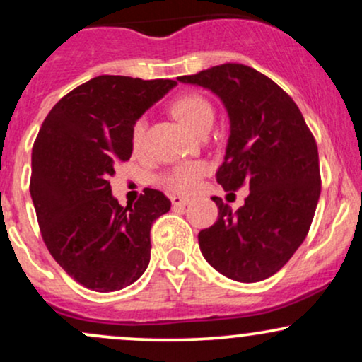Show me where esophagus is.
Masks as SVG:
<instances>
[{"mask_svg":"<svg viewBox=\"0 0 362 362\" xmlns=\"http://www.w3.org/2000/svg\"><path fill=\"white\" fill-rule=\"evenodd\" d=\"M189 204H190V201L187 197H180V195H172V206L173 207H185Z\"/></svg>","mask_w":362,"mask_h":362,"instance_id":"34e87169","label":"esophagus"}]
</instances>
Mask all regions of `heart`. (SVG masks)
Segmentation results:
<instances>
[{"instance_id": "obj_1", "label": "heart", "mask_w": 362, "mask_h": 362, "mask_svg": "<svg viewBox=\"0 0 362 362\" xmlns=\"http://www.w3.org/2000/svg\"><path fill=\"white\" fill-rule=\"evenodd\" d=\"M173 114L187 129L197 134L202 127L209 126L213 122V107L204 97L195 93L182 95L172 103ZM144 134H146V120H136L132 127V146L139 149L144 143ZM206 165L201 161H192V163L178 165L173 170H170L163 177V184L173 192L189 194L195 190L199 184V178L204 175Z\"/></svg>"}]
</instances>
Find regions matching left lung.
<instances>
[{
  "label": "left lung",
  "mask_w": 362,
  "mask_h": 362,
  "mask_svg": "<svg viewBox=\"0 0 362 362\" xmlns=\"http://www.w3.org/2000/svg\"><path fill=\"white\" fill-rule=\"evenodd\" d=\"M221 100L230 120L216 180L224 190L248 184L233 211L213 197L218 221L199 233L211 267L228 279L257 282L284 267L308 235L320 197L318 148L293 98L243 64H221L177 78Z\"/></svg>",
  "instance_id": "1"
}]
</instances>
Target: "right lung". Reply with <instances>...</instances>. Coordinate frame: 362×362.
Here are the masks:
<instances>
[{"label": "right lung", "instance_id": "right-lung-1", "mask_svg": "<svg viewBox=\"0 0 362 362\" xmlns=\"http://www.w3.org/2000/svg\"><path fill=\"white\" fill-rule=\"evenodd\" d=\"M173 86L103 74L62 97L40 127L30 180L37 219L54 260L85 288L124 289L148 269L151 224L172 202L146 189L120 206L110 177L131 158L136 120Z\"/></svg>", "mask_w": 362, "mask_h": 362}]
</instances>
